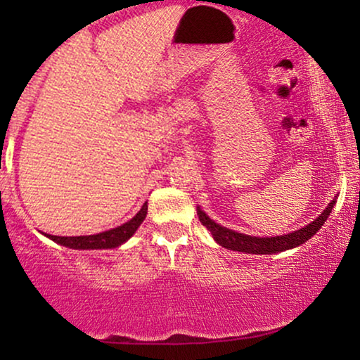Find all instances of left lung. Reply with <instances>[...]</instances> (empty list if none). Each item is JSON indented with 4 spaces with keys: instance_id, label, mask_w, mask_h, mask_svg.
Segmentation results:
<instances>
[{
    "instance_id": "obj_1",
    "label": "left lung",
    "mask_w": 360,
    "mask_h": 360,
    "mask_svg": "<svg viewBox=\"0 0 360 360\" xmlns=\"http://www.w3.org/2000/svg\"><path fill=\"white\" fill-rule=\"evenodd\" d=\"M337 203V198L333 201H330L328 206L323 210V213L316 218L315 221L308 223L304 229L296 230V232L288 233V235H278V237H250V235L238 233L235 230L226 229V226L218 225L212 218L206 214L203 210L198 206V217L200 221L203 223L206 229L210 230L213 235V238L217 243H220L221 247L229 250H237V252H245V254H278V252H284L289 249H295L300 247L301 243H304L308 238H311L318 230L323 226V223L328 218V214L332 213L333 205Z\"/></svg>"
}]
</instances>
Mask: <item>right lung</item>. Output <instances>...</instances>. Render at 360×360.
I'll return each instance as SVG.
<instances>
[{
	"label": "right lung",
	"instance_id": "add662e5",
	"mask_svg": "<svg viewBox=\"0 0 360 360\" xmlns=\"http://www.w3.org/2000/svg\"><path fill=\"white\" fill-rule=\"evenodd\" d=\"M147 217V203L140 208V212L131 218L130 221L123 223V225L117 226V229L106 230V232L96 233V235H81V237H57V235H47L53 242L60 243V245L69 247V249L76 250H94V249H115V247L122 245L131 237L140 223L146 220Z\"/></svg>",
	"mask_w": 360,
	"mask_h": 360
}]
</instances>
